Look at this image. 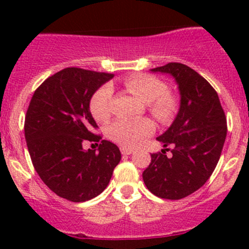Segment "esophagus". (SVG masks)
Instances as JSON below:
<instances>
[{
  "label": "esophagus",
  "instance_id": "esophagus-1",
  "mask_svg": "<svg viewBox=\"0 0 249 249\" xmlns=\"http://www.w3.org/2000/svg\"><path fill=\"white\" fill-rule=\"evenodd\" d=\"M120 152H122V154L124 155H130L132 152H134V149L129 147H120Z\"/></svg>",
  "mask_w": 249,
  "mask_h": 249
}]
</instances>
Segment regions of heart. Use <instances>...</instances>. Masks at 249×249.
Here are the masks:
<instances>
[{
	"label": "heart",
	"instance_id": "1",
	"mask_svg": "<svg viewBox=\"0 0 249 249\" xmlns=\"http://www.w3.org/2000/svg\"><path fill=\"white\" fill-rule=\"evenodd\" d=\"M124 85L131 94L147 102L148 110L160 123H169L177 110V100L166 92V84L149 74H137L126 78ZM113 90L102 85L90 99V112L97 122H106L112 113ZM154 125L147 118L143 119H117L107 129L112 141L124 147H136L145 137L153 134Z\"/></svg>",
	"mask_w": 249,
	"mask_h": 249
}]
</instances>
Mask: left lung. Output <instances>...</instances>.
<instances>
[{
    "instance_id": "1",
    "label": "left lung",
    "mask_w": 249,
    "mask_h": 249,
    "mask_svg": "<svg viewBox=\"0 0 249 249\" xmlns=\"http://www.w3.org/2000/svg\"><path fill=\"white\" fill-rule=\"evenodd\" d=\"M150 71L175 78L180 106L171 126L157 137L165 149L150 155L142 177L154 195L179 200L200 189L214 171L227 137V118L217 91L187 65L170 62ZM169 145L173 149L167 157Z\"/></svg>"
}]
</instances>
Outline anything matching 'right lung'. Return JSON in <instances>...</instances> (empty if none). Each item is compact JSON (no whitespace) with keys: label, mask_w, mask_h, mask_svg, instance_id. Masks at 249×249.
<instances>
[{"label":"right lung","mask_w":249,"mask_h":249,"mask_svg":"<svg viewBox=\"0 0 249 249\" xmlns=\"http://www.w3.org/2000/svg\"><path fill=\"white\" fill-rule=\"evenodd\" d=\"M114 74L67 67L36 89L25 117V140L35 170L57 196L84 202L101 194L122 159L114 143L95 135L94 92ZM101 140L98 152L82 149Z\"/></svg>","instance_id":"right-lung-1"}]
</instances>
